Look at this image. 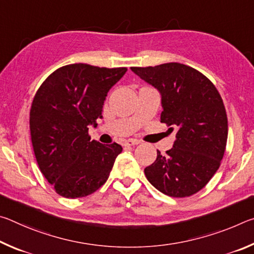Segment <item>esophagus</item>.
<instances>
[{
    "instance_id": "esophagus-1",
    "label": "esophagus",
    "mask_w": 254,
    "mask_h": 254,
    "mask_svg": "<svg viewBox=\"0 0 254 254\" xmlns=\"http://www.w3.org/2000/svg\"><path fill=\"white\" fill-rule=\"evenodd\" d=\"M139 143H140V141L136 139H128V140L124 141V145H126V147H133V145H136Z\"/></svg>"
}]
</instances>
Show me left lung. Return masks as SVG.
I'll list each match as a JSON object with an SVG mask.
<instances>
[{
	"instance_id": "1",
	"label": "left lung",
	"mask_w": 254,
	"mask_h": 254,
	"mask_svg": "<svg viewBox=\"0 0 254 254\" xmlns=\"http://www.w3.org/2000/svg\"><path fill=\"white\" fill-rule=\"evenodd\" d=\"M160 93V122L176 130L173 148L144 169L154 188L171 197H187L205 187L216 173L227 141L222 97L207 77L179 63L131 67Z\"/></svg>"
}]
</instances>
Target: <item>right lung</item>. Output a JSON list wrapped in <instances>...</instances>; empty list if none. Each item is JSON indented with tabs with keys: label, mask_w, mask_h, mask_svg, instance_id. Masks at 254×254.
<instances>
[{
	"label": "right lung",
	"mask_w": 254,
	"mask_h": 254,
	"mask_svg": "<svg viewBox=\"0 0 254 254\" xmlns=\"http://www.w3.org/2000/svg\"><path fill=\"white\" fill-rule=\"evenodd\" d=\"M127 68L71 64L54 71L33 98L30 131L42 175L60 196L93 194L109 178L122 147L91 141L110 89Z\"/></svg>",
	"instance_id": "add662e5"
}]
</instances>
